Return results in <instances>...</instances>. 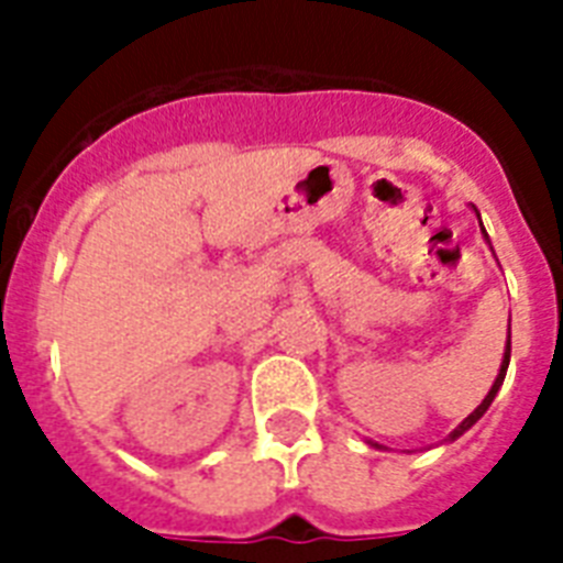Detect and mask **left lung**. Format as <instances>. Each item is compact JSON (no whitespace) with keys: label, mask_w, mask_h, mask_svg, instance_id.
<instances>
[{"label":"left lung","mask_w":563,"mask_h":563,"mask_svg":"<svg viewBox=\"0 0 563 563\" xmlns=\"http://www.w3.org/2000/svg\"><path fill=\"white\" fill-rule=\"evenodd\" d=\"M473 210H476V207H473ZM476 216H479V210H476ZM479 228H482V219H479ZM482 236H485V242H488V245H490V239H488V233H485V228H482ZM490 251H494V247H490ZM508 362H511V321H508L506 353H503V362H499V374H497V379H494V385H490V391L485 394V400H482L479 406H476V409H473L471 415H467V418H464L462 423H459V427H455L453 432H450V435L444 438V441H455V438H462L464 432H467V429H471L473 423H476V420H479L482 415H485V411H488V406H490V402H494V397H497V391H499V388H503V379H506ZM368 444H371V446H376V450H379V444H376V441H368Z\"/></svg>","instance_id":"8db88e82"}]
</instances>
